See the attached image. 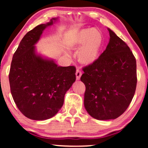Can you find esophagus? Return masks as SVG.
Here are the masks:
<instances>
[{
  "instance_id": "34e87169",
  "label": "esophagus",
  "mask_w": 148,
  "mask_h": 148,
  "mask_svg": "<svg viewBox=\"0 0 148 148\" xmlns=\"http://www.w3.org/2000/svg\"><path fill=\"white\" fill-rule=\"evenodd\" d=\"M75 75H76V79H77V80L79 79L80 77H81V76H82V73L80 71L79 69H77L76 70Z\"/></svg>"
}]
</instances>
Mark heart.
<instances>
[{
    "mask_svg": "<svg viewBox=\"0 0 148 148\" xmlns=\"http://www.w3.org/2000/svg\"><path fill=\"white\" fill-rule=\"evenodd\" d=\"M103 35L100 30L85 29L77 36L72 48L78 52L80 62L85 64L94 63L98 59L103 44Z\"/></svg>",
    "mask_w": 148,
    "mask_h": 148,
    "instance_id": "1",
    "label": "heart"
}]
</instances>
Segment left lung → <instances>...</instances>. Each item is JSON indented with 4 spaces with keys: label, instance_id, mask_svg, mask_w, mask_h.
Wrapping results in <instances>:
<instances>
[{
    "label": "left lung",
    "instance_id": "8db88e82",
    "mask_svg": "<svg viewBox=\"0 0 148 148\" xmlns=\"http://www.w3.org/2000/svg\"><path fill=\"white\" fill-rule=\"evenodd\" d=\"M110 40L94 63L83 69L84 106L98 120H110L127 110L137 86L136 60L124 41L108 28Z\"/></svg>",
    "mask_w": 148,
    "mask_h": 148
}]
</instances>
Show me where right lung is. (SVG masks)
Masks as SVG:
<instances>
[{
    "label": "right lung",
    "instance_id": "right-lung-1",
    "mask_svg": "<svg viewBox=\"0 0 148 148\" xmlns=\"http://www.w3.org/2000/svg\"><path fill=\"white\" fill-rule=\"evenodd\" d=\"M57 19L52 18L27 32L12 59L9 75L12 96L22 114L32 120L44 121L54 116L76 79L74 66H58L53 60L36 52L35 44L44 30Z\"/></svg>",
    "mask_w": 148,
    "mask_h": 148
}]
</instances>
